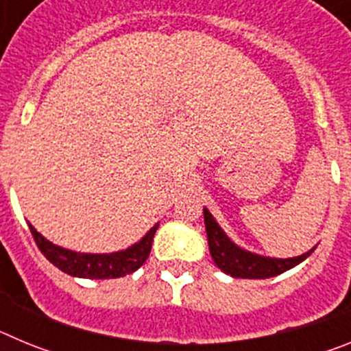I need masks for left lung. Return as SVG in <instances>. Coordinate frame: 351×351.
<instances>
[{"label": "left lung", "mask_w": 351, "mask_h": 351, "mask_svg": "<svg viewBox=\"0 0 351 351\" xmlns=\"http://www.w3.org/2000/svg\"><path fill=\"white\" fill-rule=\"evenodd\" d=\"M204 223H206L207 243H209V251L214 263L218 265V269H221L225 274L232 276V278H241V280L274 278V276L283 274V272L290 271L295 265L302 263L316 250L315 246L309 251H306V253H302L300 256H291V258L263 256L237 246L225 234V230L214 219V216L209 213L207 207H204Z\"/></svg>", "instance_id": "left-lung-1"}]
</instances>
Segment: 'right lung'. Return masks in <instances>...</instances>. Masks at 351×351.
Segmentation results:
<instances>
[{
    "mask_svg": "<svg viewBox=\"0 0 351 351\" xmlns=\"http://www.w3.org/2000/svg\"><path fill=\"white\" fill-rule=\"evenodd\" d=\"M158 225L160 223H156L153 228H149V232L141 241L128 246L126 250L112 251V253H80V251L66 250V247L51 243L36 230L35 226L27 223L31 234L36 241V246L52 265H56L66 274L75 276V278H86V280H112V278H123V276L137 271L141 265H144L151 253V244H153Z\"/></svg>",
    "mask_w": 351,
    "mask_h": 351,
    "instance_id": "right-lung-1",
    "label": "right lung"
}]
</instances>
